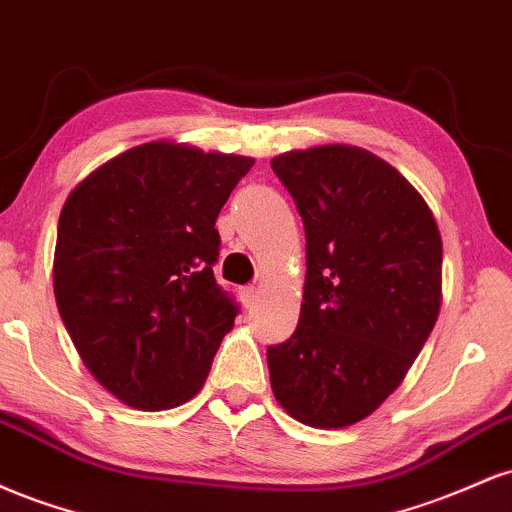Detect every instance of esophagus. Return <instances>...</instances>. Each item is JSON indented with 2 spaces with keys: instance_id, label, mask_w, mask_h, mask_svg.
Masks as SVG:
<instances>
[{
  "instance_id": "34e87169",
  "label": "esophagus",
  "mask_w": 512,
  "mask_h": 512,
  "mask_svg": "<svg viewBox=\"0 0 512 512\" xmlns=\"http://www.w3.org/2000/svg\"><path fill=\"white\" fill-rule=\"evenodd\" d=\"M257 286H243V289H240V298H243V303H245V308H252V305L257 303Z\"/></svg>"
}]
</instances>
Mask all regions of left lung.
Returning a JSON list of instances; mask_svg holds the SVG:
<instances>
[{
    "label": "left lung",
    "instance_id": "left-lung-1",
    "mask_svg": "<svg viewBox=\"0 0 512 512\" xmlns=\"http://www.w3.org/2000/svg\"><path fill=\"white\" fill-rule=\"evenodd\" d=\"M305 228L296 332L269 346L276 402L313 428L373 414L424 349L443 298V240L399 170L346 144L272 158Z\"/></svg>",
    "mask_w": 512,
    "mask_h": 512
}]
</instances>
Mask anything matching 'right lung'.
Returning a JSON list of instances; mask_svg holds the SVG:
<instances>
[{
    "mask_svg": "<svg viewBox=\"0 0 512 512\" xmlns=\"http://www.w3.org/2000/svg\"><path fill=\"white\" fill-rule=\"evenodd\" d=\"M255 158L149 142L69 192L55 301L81 361L127 407L161 411L202 390L238 305L216 284L219 211Z\"/></svg>",
    "mask_w": 512,
    "mask_h": 512,
    "instance_id": "obj_1",
    "label": "right lung"
}]
</instances>
